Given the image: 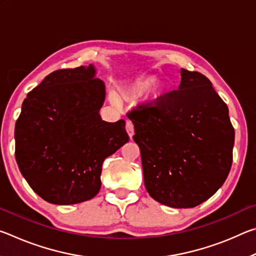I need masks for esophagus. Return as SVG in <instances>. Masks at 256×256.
<instances>
[{"instance_id":"1","label":"esophagus","mask_w":256,"mask_h":256,"mask_svg":"<svg viewBox=\"0 0 256 256\" xmlns=\"http://www.w3.org/2000/svg\"><path fill=\"white\" fill-rule=\"evenodd\" d=\"M125 128H126V132L128 134V136L132 138L133 134H134V126H133L131 120H126V124H125Z\"/></svg>"}]
</instances>
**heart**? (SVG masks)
<instances>
[{"label":"heart","mask_w":256,"mask_h":256,"mask_svg":"<svg viewBox=\"0 0 256 256\" xmlns=\"http://www.w3.org/2000/svg\"><path fill=\"white\" fill-rule=\"evenodd\" d=\"M156 81H157V79L154 76L140 78V79L133 81L131 84L120 86L118 94H116V98L128 102H136L140 100L142 97L146 96L152 89ZM154 94L158 96V94H160V92H156ZM116 98L112 97V102H116Z\"/></svg>","instance_id":"heart-1"}]
</instances>
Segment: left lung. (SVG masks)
Instances as JSON below:
<instances>
[{
	"mask_svg": "<svg viewBox=\"0 0 256 256\" xmlns=\"http://www.w3.org/2000/svg\"><path fill=\"white\" fill-rule=\"evenodd\" d=\"M180 84L128 112L140 148L146 188L172 208H194L224 183L235 131L210 80L182 68Z\"/></svg>",
	"mask_w": 256,
	"mask_h": 256,
	"instance_id": "left-lung-1",
	"label": "left lung"
}]
</instances>
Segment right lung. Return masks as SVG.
I'll use <instances>...</instances> for the list:
<instances>
[{"mask_svg": "<svg viewBox=\"0 0 256 256\" xmlns=\"http://www.w3.org/2000/svg\"><path fill=\"white\" fill-rule=\"evenodd\" d=\"M89 66L52 72L27 94L16 120V160L45 201H88L102 186L104 160L128 142L125 120H102L105 84Z\"/></svg>", "mask_w": 256, "mask_h": 256, "instance_id": "right-lung-1", "label": "right lung"}]
</instances>
